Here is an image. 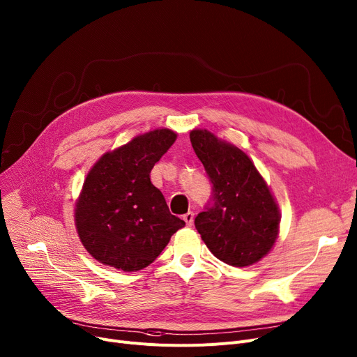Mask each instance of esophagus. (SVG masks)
<instances>
[{"label":"esophagus","instance_id":"34e87169","mask_svg":"<svg viewBox=\"0 0 357 357\" xmlns=\"http://www.w3.org/2000/svg\"><path fill=\"white\" fill-rule=\"evenodd\" d=\"M183 220L185 222L187 226H192L193 222H195V213H193V212H187V213L183 216Z\"/></svg>","mask_w":357,"mask_h":357}]
</instances>
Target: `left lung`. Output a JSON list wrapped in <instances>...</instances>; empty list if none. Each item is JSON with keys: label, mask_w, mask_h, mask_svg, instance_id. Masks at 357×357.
Returning a JSON list of instances; mask_svg holds the SVG:
<instances>
[{"label": "left lung", "mask_w": 357, "mask_h": 357, "mask_svg": "<svg viewBox=\"0 0 357 357\" xmlns=\"http://www.w3.org/2000/svg\"><path fill=\"white\" fill-rule=\"evenodd\" d=\"M190 141L213 184V204L197 215V232L222 262L238 268L257 264L280 236L281 213L269 185L236 145L197 128Z\"/></svg>", "instance_id": "8db88e82"}]
</instances>
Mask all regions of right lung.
I'll return each mask as SVG.
<instances>
[{
  "mask_svg": "<svg viewBox=\"0 0 357 357\" xmlns=\"http://www.w3.org/2000/svg\"><path fill=\"white\" fill-rule=\"evenodd\" d=\"M176 138L169 128L139 134L92 165L75 204V226L98 262L137 272L154 262L185 225L170 213L150 178Z\"/></svg>",
  "mask_w": 357,
  "mask_h": 357,
  "instance_id": "right-lung-1",
  "label": "right lung"
}]
</instances>
